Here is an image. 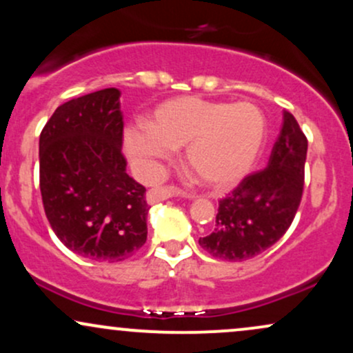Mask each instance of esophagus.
Returning a JSON list of instances; mask_svg holds the SVG:
<instances>
[{
    "mask_svg": "<svg viewBox=\"0 0 353 353\" xmlns=\"http://www.w3.org/2000/svg\"><path fill=\"white\" fill-rule=\"evenodd\" d=\"M188 197V199H192L194 196H188V194H182L181 190H177L172 185H159V188H154L148 192V202L149 204H154V202H161L165 199H171V197Z\"/></svg>",
    "mask_w": 353,
    "mask_h": 353,
    "instance_id": "34e87169",
    "label": "esophagus"
}]
</instances>
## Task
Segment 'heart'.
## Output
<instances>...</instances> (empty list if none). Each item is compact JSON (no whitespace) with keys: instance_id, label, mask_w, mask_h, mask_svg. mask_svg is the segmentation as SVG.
Returning a JSON list of instances; mask_svg holds the SVG:
<instances>
[{"instance_id":"1","label":"heart","mask_w":353,"mask_h":353,"mask_svg":"<svg viewBox=\"0 0 353 353\" xmlns=\"http://www.w3.org/2000/svg\"><path fill=\"white\" fill-rule=\"evenodd\" d=\"M265 139L262 111L249 101L182 96L159 104L148 125H129L125 152L145 174L184 145V163L209 188H228L250 171Z\"/></svg>"}]
</instances>
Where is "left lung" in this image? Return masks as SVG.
Wrapping results in <instances>:
<instances>
[{
    "label": "left lung",
    "mask_w": 353,
    "mask_h": 353,
    "mask_svg": "<svg viewBox=\"0 0 353 353\" xmlns=\"http://www.w3.org/2000/svg\"><path fill=\"white\" fill-rule=\"evenodd\" d=\"M307 137L283 111L281 134L262 171L242 179L219 202L216 229L199 244L217 259L247 261L272 247L292 224L303 192Z\"/></svg>",
    "instance_id": "8db88e82"
}]
</instances>
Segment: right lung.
Wrapping results in <instances>:
<instances>
[{"label": "right lung", "instance_id": "right-lung-1", "mask_svg": "<svg viewBox=\"0 0 353 353\" xmlns=\"http://www.w3.org/2000/svg\"><path fill=\"white\" fill-rule=\"evenodd\" d=\"M121 91L61 104L39 136V189L51 229L99 262L131 257L148 239L145 188L125 172Z\"/></svg>", "mask_w": 353, "mask_h": 353}]
</instances>
